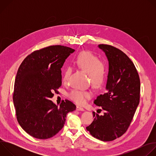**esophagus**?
<instances>
[{
  "label": "esophagus",
  "mask_w": 156,
  "mask_h": 156,
  "mask_svg": "<svg viewBox=\"0 0 156 156\" xmlns=\"http://www.w3.org/2000/svg\"><path fill=\"white\" fill-rule=\"evenodd\" d=\"M76 109L77 111H84V109L83 107H80V106H76Z\"/></svg>",
  "instance_id": "esophagus-1"
}]
</instances>
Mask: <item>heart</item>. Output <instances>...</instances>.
I'll list each match as a JSON object with an SVG mask.
<instances>
[{
  "label": "heart",
  "mask_w": 156,
  "mask_h": 156,
  "mask_svg": "<svg viewBox=\"0 0 156 156\" xmlns=\"http://www.w3.org/2000/svg\"><path fill=\"white\" fill-rule=\"evenodd\" d=\"M75 63L78 68L87 73L91 83L94 86L102 85L106 78V70L104 64L94 55L89 52L80 53L75 59ZM72 69L66 67L63 76V81L66 83L71 75ZM91 93L87 91L73 90L69 94V98L76 103L83 105L86 99L90 98Z\"/></svg>",
  "instance_id": "b5f03b06"
}]
</instances>
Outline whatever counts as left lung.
Masks as SVG:
<instances>
[{
    "label": "left lung",
    "instance_id": "left-lung-1",
    "mask_svg": "<svg viewBox=\"0 0 156 156\" xmlns=\"http://www.w3.org/2000/svg\"><path fill=\"white\" fill-rule=\"evenodd\" d=\"M98 47L108 62L105 92L94 101L104 113L99 115L94 112V120L86 129L99 140L110 141L129 126L140 102V80L135 65L122 51L106 44Z\"/></svg>",
    "mask_w": 156,
    "mask_h": 156
}]
</instances>
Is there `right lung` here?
Masks as SVG:
<instances>
[{
  "label": "right lung",
  "mask_w": 156,
  "mask_h": 156,
  "mask_svg": "<svg viewBox=\"0 0 156 156\" xmlns=\"http://www.w3.org/2000/svg\"><path fill=\"white\" fill-rule=\"evenodd\" d=\"M75 50L51 46L28 55L18 70L14 85L13 104L16 119L31 136L50 138L63 127L66 114L76 106L69 100L56 105L50 100L62 85L61 69Z\"/></svg>",
  "instance_id": "add662e5"
}]
</instances>
